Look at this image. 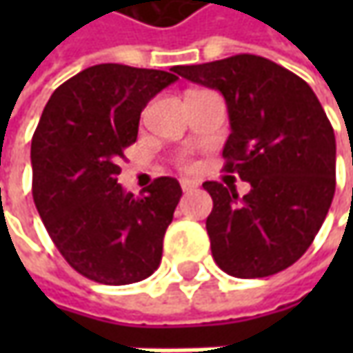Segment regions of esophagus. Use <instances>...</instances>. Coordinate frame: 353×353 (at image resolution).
<instances>
[{
  "mask_svg": "<svg viewBox=\"0 0 353 353\" xmlns=\"http://www.w3.org/2000/svg\"><path fill=\"white\" fill-rule=\"evenodd\" d=\"M181 188H183L184 192H192V190H196L198 183L196 181H192V179H183L181 181Z\"/></svg>",
  "mask_w": 353,
  "mask_h": 353,
  "instance_id": "34e87169",
  "label": "esophagus"
}]
</instances>
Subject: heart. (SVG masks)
Here are the masks:
<instances>
[{
	"label": "heart",
	"mask_w": 353,
	"mask_h": 353,
	"mask_svg": "<svg viewBox=\"0 0 353 353\" xmlns=\"http://www.w3.org/2000/svg\"><path fill=\"white\" fill-rule=\"evenodd\" d=\"M179 165H181L183 169H190V167H192L190 159H186V157H181V159H179Z\"/></svg>",
	"instance_id": "1"
}]
</instances>
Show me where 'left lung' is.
I'll return each instance as SVG.
<instances>
[{"mask_svg": "<svg viewBox=\"0 0 353 353\" xmlns=\"http://www.w3.org/2000/svg\"><path fill=\"white\" fill-rule=\"evenodd\" d=\"M176 72L224 96L232 128L224 170L251 184L243 198L230 184H202L214 202L206 220L214 261L237 279L291 267L314 241L336 190V137L316 94L255 54Z\"/></svg>", "mask_w": 353, "mask_h": 353, "instance_id": "8db88e82", "label": "left lung"}]
</instances>
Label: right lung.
<instances>
[{"instance_id": "add662e5", "label": "right lung", "mask_w": 353, "mask_h": 353, "mask_svg": "<svg viewBox=\"0 0 353 353\" xmlns=\"http://www.w3.org/2000/svg\"><path fill=\"white\" fill-rule=\"evenodd\" d=\"M172 72L90 66L52 92L34 129V206L62 257L90 281L129 285L161 263L181 184L159 176L133 196L117 174L125 147L137 139L143 108L179 80Z\"/></svg>"}]
</instances>
